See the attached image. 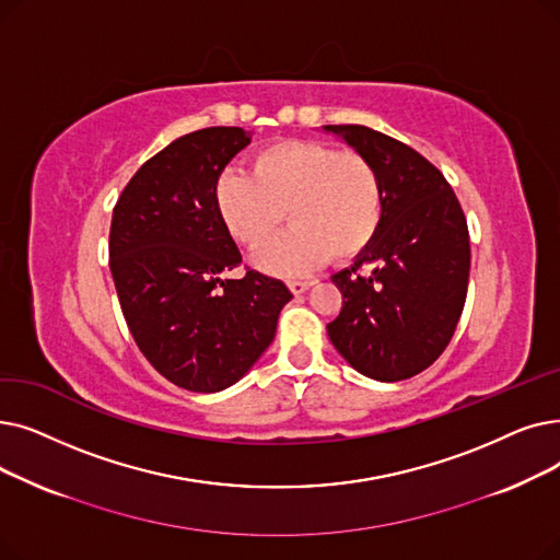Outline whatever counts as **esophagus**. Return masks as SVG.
<instances>
[{"label": "esophagus", "mask_w": 560, "mask_h": 560, "mask_svg": "<svg viewBox=\"0 0 560 560\" xmlns=\"http://www.w3.org/2000/svg\"><path fill=\"white\" fill-rule=\"evenodd\" d=\"M287 284H289L291 294H294V296H301V294H305V291L312 287V282H310V280H289Z\"/></svg>", "instance_id": "obj_1"}]
</instances>
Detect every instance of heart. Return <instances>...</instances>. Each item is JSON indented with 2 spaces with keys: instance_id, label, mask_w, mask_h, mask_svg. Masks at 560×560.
I'll return each mask as SVG.
<instances>
[{
  "instance_id": "b5f03b06",
  "label": "heart",
  "mask_w": 560,
  "mask_h": 560,
  "mask_svg": "<svg viewBox=\"0 0 560 560\" xmlns=\"http://www.w3.org/2000/svg\"><path fill=\"white\" fill-rule=\"evenodd\" d=\"M214 209L225 232L248 250L271 242L284 211L291 230L255 257L261 271L303 276L328 255L353 259L383 219L381 179L358 152L324 141H276L250 156L248 175L225 171L214 182Z\"/></svg>"
}]
</instances>
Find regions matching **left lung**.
<instances>
[{
  "instance_id": "8db88e82",
  "label": "left lung",
  "mask_w": 560,
  "mask_h": 560,
  "mask_svg": "<svg viewBox=\"0 0 560 560\" xmlns=\"http://www.w3.org/2000/svg\"><path fill=\"white\" fill-rule=\"evenodd\" d=\"M374 166L383 191L381 228L351 269L332 276L339 316L328 324L337 353L362 376L396 383L431 366L454 337L467 299L469 232L444 175L364 125H324ZM366 262L372 271L357 273Z\"/></svg>"
}]
</instances>
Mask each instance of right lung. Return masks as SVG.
<instances>
[{
    "label": "right lung",
    "mask_w": 560,
    "mask_h": 560,
    "mask_svg": "<svg viewBox=\"0 0 560 560\" xmlns=\"http://www.w3.org/2000/svg\"><path fill=\"white\" fill-rule=\"evenodd\" d=\"M253 135L207 127L175 139L129 179L114 207L109 266L141 353L177 387L221 392L269 349L284 282L248 271L214 209V182Z\"/></svg>",
    "instance_id": "1"
}]
</instances>
